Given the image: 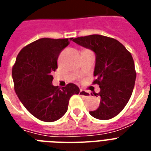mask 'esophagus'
<instances>
[{"label": "esophagus", "instance_id": "esophagus-1", "mask_svg": "<svg viewBox=\"0 0 151 151\" xmlns=\"http://www.w3.org/2000/svg\"><path fill=\"white\" fill-rule=\"evenodd\" d=\"M79 95L85 97V98H88V97L91 96V94H90L89 92L86 91H83V90H80V91H79Z\"/></svg>", "mask_w": 151, "mask_h": 151}]
</instances>
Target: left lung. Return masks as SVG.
I'll use <instances>...</instances> for the list:
<instances>
[{"label":"left lung","instance_id":"obj_1","mask_svg":"<svg viewBox=\"0 0 151 151\" xmlns=\"http://www.w3.org/2000/svg\"><path fill=\"white\" fill-rule=\"evenodd\" d=\"M73 42L94 51L96 56L94 84L101 91L94 95L101 101L90 114L99 120H109L123 110L135 86L136 72L131 52L119 41L100 35L79 37Z\"/></svg>","mask_w":151,"mask_h":151}]
</instances>
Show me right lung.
<instances>
[{
    "label": "right lung",
    "mask_w": 151,
    "mask_h": 151,
    "mask_svg": "<svg viewBox=\"0 0 151 151\" xmlns=\"http://www.w3.org/2000/svg\"><path fill=\"white\" fill-rule=\"evenodd\" d=\"M72 40L40 38L23 48L16 57L12 68L15 91L28 112L38 120H59L67 112L70 98L79 93L74 83L61 89L52 84L57 58Z\"/></svg>",
    "instance_id": "obj_1"
}]
</instances>
